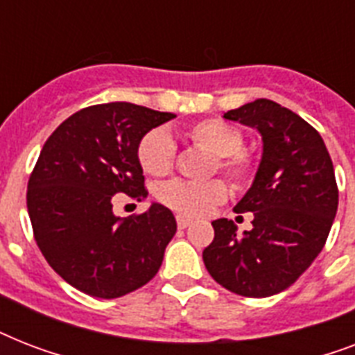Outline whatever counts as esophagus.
<instances>
[{
	"mask_svg": "<svg viewBox=\"0 0 355 355\" xmlns=\"http://www.w3.org/2000/svg\"><path fill=\"white\" fill-rule=\"evenodd\" d=\"M177 225L180 230H184V228H188L189 225H191V221H189L188 217H184V216H177Z\"/></svg>",
	"mask_w": 355,
	"mask_h": 355,
	"instance_id": "esophagus-1",
	"label": "esophagus"
}]
</instances>
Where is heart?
I'll return each instance as SVG.
<instances>
[{"instance_id": "b5f03b06", "label": "heart", "mask_w": 355, "mask_h": 355, "mask_svg": "<svg viewBox=\"0 0 355 355\" xmlns=\"http://www.w3.org/2000/svg\"><path fill=\"white\" fill-rule=\"evenodd\" d=\"M186 136L195 147L214 156L210 173L219 171L234 186L241 188L252 180L256 160L243 149L245 136L237 127L223 119H202L189 125ZM177 147L171 134L164 128H153L138 144V162L150 177H166L175 166ZM227 199V186L221 180L186 182L175 180L160 189V200L184 217H202Z\"/></svg>"}]
</instances>
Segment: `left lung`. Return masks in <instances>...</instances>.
I'll return each mask as SVG.
<instances>
[{"label":"left lung","mask_w":355,"mask_h":355,"mask_svg":"<svg viewBox=\"0 0 355 355\" xmlns=\"http://www.w3.org/2000/svg\"><path fill=\"white\" fill-rule=\"evenodd\" d=\"M225 118L254 127L263 155L236 214L252 211V230L217 219L202 259L211 278L241 297L284 291L313 263L336 217L339 189L320 134L298 114L270 99H256Z\"/></svg>","instance_id":"1"}]
</instances>
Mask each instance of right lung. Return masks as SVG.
I'll return each instance as SVG.
<instances>
[{
	"label": "right lung",
	"mask_w": 355,
	"mask_h": 355,
	"mask_svg": "<svg viewBox=\"0 0 355 355\" xmlns=\"http://www.w3.org/2000/svg\"><path fill=\"white\" fill-rule=\"evenodd\" d=\"M175 118L132 103H105L69 116L47 138L27 184L36 245L69 286L97 298H118L158 272L177 221L153 202L118 217L116 193L147 197L138 144Z\"/></svg>",
	"instance_id": "obj_1"
}]
</instances>
